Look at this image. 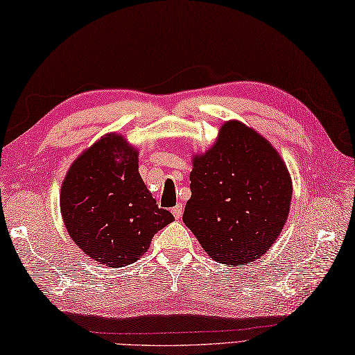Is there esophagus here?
<instances>
[{"instance_id": "1", "label": "esophagus", "mask_w": 355, "mask_h": 355, "mask_svg": "<svg viewBox=\"0 0 355 355\" xmlns=\"http://www.w3.org/2000/svg\"><path fill=\"white\" fill-rule=\"evenodd\" d=\"M183 210H184V206L182 205V202H178L175 207H172V214L177 218V220H180V218L183 216Z\"/></svg>"}]
</instances>
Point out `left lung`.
I'll return each mask as SVG.
<instances>
[{
    "label": "left lung",
    "instance_id": "obj_1",
    "mask_svg": "<svg viewBox=\"0 0 355 355\" xmlns=\"http://www.w3.org/2000/svg\"><path fill=\"white\" fill-rule=\"evenodd\" d=\"M189 178L183 221L210 258L243 267L268 252L288 218L293 183L266 137L229 120L214 145L192 157Z\"/></svg>",
    "mask_w": 355,
    "mask_h": 355
}]
</instances>
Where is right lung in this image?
<instances>
[{
    "label": "right lung",
    "instance_id": "obj_1",
    "mask_svg": "<svg viewBox=\"0 0 355 355\" xmlns=\"http://www.w3.org/2000/svg\"><path fill=\"white\" fill-rule=\"evenodd\" d=\"M59 205L74 244L116 268L140 259L155 233L173 221L143 183L139 149L117 132L105 134L71 163Z\"/></svg>",
    "mask_w": 355,
    "mask_h": 355
}]
</instances>
